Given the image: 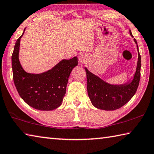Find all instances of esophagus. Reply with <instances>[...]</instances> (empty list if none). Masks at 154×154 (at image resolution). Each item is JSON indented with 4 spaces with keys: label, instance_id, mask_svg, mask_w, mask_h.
I'll return each instance as SVG.
<instances>
[{
    "label": "esophagus",
    "instance_id": "34e87169",
    "mask_svg": "<svg viewBox=\"0 0 154 154\" xmlns=\"http://www.w3.org/2000/svg\"><path fill=\"white\" fill-rule=\"evenodd\" d=\"M79 61L80 63L82 64H85L87 62V60H88V57H87V55L84 53H82V54H80L79 55Z\"/></svg>",
    "mask_w": 154,
    "mask_h": 154
}]
</instances>
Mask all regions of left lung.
I'll use <instances>...</instances> for the list:
<instances>
[{"label":"left lung","mask_w":154,"mask_h":154,"mask_svg":"<svg viewBox=\"0 0 154 154\" xmlns=\"http://www.w3.org/2000/svg\"><path fill=\"white\" fill-rule=\"evenodd\" d=\"M130 34L133 36L130 30ZM135 42L137 44L135 39ZM138 61L135 74L131 83L123 85H110L85 68L87 75L88 96L95 107L104 110H114L127 104L136 93L141 77V55L138 46Z\"/></svg>","instance_id":"8db88e82"}]
</instances>
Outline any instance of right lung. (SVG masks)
<instances>
[{"label": "right lung", "mask_w": 154, "mask_h": 154, "mask_svg": "<svg viewBox=\"0 0 154 154\" xmlns=\"http://www.w3.org/2000/svg\"><path fill=\"white\" fill-rule=\"evenodd\" d=\"M24 31L17 40L11 57L14 83L19 96L29 106L40 110H54L62 104L69 75L78 64L77 57L61 60L43 73L26 72L19 60L20 40Z\"/></svg>", "instance_id": "obj_1"}]
</instances>
